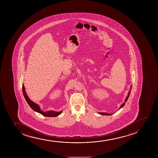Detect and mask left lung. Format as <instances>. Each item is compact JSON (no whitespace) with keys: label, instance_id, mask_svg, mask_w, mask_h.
Listing matches in <instances>:
<instances>
[{"label":"left lung","instance_id":"1","mask_svg":"<svg viewBox=\"0 0 158 158\" xmlns=\"http://www.w3.org/2000/svg\"><path fill=\"white\" fill-rule=\"evenodd\" d=\"M131 89H132V87H131ZM130 92L131 91H129L128 95H127V98H126V99H125V102H126L127 101V100H128V98H129V96H130ZM124 105H125V103H123L122 104L121 106H120V109H121V108H122V107H123V106ZM99 113H100V114L106 115H112V114H108V113H106L100 112Z\"/></svg>","mask_w":158,"mask_h":158}]
</instances>
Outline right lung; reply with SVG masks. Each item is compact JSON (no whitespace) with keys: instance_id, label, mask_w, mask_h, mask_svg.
I'll return each mask as SVG.
<instances>
[{"instance_id":"1","label":"right lung","mask_w":158,"mask_h":158,"mask_svg":"<svg viewBox=\"0 0 158 158\" xmlns=\"http://www.w3.org/2000/svg\"><path fill=\"white\" fill-rule=\"evenodd\" d=\"M22 89H23V93L24 98H25L26 101L27 102V103L30 106V107L33 109L34 111H36L37 112L40 113L41 114L43 115L44 116H47V117H54V116H58L62 113V111H60V112H55V111H49L48 112H44L43 111H41L40 106L36 104L34 102L31 101L28 98V97L27 94L26 93L24 85H23V86H22Z\"/></svg>"}]
</instances>
